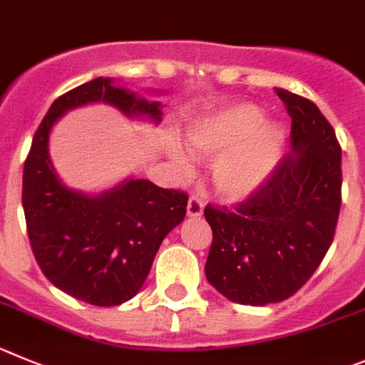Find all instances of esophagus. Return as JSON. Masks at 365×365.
<instances>
[{"label": "esophagus", "mask_w": 365, "mask_h": 365, "mask_svg": "<svg viewBox=\"0 0 365 365\" xmlns=\"http://www.w3.org/2000/svg\"><path fill=\"white\" fill-rule=\"evenodd\" d=\"M203 215V202L198 196H190L187 202V216L189 218H200Z\"/></svg>", "instance_id": "obj_1"}]
</instances>
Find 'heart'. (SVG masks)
<instances>
[{
  "mask_svg": "<svg viewBox=\"0 0 365 365\" xmlns=\"http://www.w3.org/2000/svg\"><path fill=\"white\" fill-rule=\"evenodd\" d=\"M183 140L192 154L216 156L212 185L220 198L242 202L277 173L287 133L277 121H264V113L255 105H236L189 121ZM169 158L185 175L192 169L189 156L178 147H170Z\"/></svg>",
  "mask_w": 365,
  "mask_h": 365,
  "instance_id": "obj_1",
  "label": "heart"
}]
</instances>
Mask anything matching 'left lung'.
Masks as SVG:
<instances>
[{"label":"left lung","instance_id":"8db88e82","mask_svg":"<svg viewBox=\"0 0 365 365\" xmlns=\"http://www.w3.org/2000/svg\"><path fill=\"white\" fill-rule=\"evenodd\" d=\"M291 116V153L256 195L235 209L207 205L212 229L209 284L231 302L287 300L333 244L340 212L342 149L313 101L277 88Z\"/></svg>","mask_w":365,"mask_h":365}]
</instances>
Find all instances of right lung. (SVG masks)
I'll return each instance as SVG.
<instances>
[{"mask_svg":"<svg viewBox=\"0 0 365 365\" xmlns=\"http://www.w3.org/2000/svg\"><path fill=\"white\" fill-rule=\"evenodd\" d=\"M109 103L127 118L162 121V103L147 101L113 78H96L51 105L23 167V211L39 269L58 289L87 304L110 307L142 289L163 238L182 223L187 195L129 176L85 195L60 180L48 153L52 127L68 110Z\"/></svg>","mask_w":365,"mask_h":365,"instance_id":"1","label":"right lung"}]
</instances>
